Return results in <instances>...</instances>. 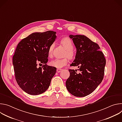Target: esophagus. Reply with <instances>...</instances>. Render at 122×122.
Here are the masks:
<instances>
[{
    "label": "esophagus",
    "instance_id": "1",
    "mask_svg": "<svg viewBox=\"0 0 122 122\" xmlns=\"http://www.w3.org/2000/svg\"><path fill=\"white\" fill-rule=\"evenodd\" d=\"M62 71V69H60V68H57V69H56V71H57V72H58V73Z\"/></svg>",
    "mask_w": 122,
    "mask_h": 122
}]
</instances>
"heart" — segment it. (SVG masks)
<instances>
[{"mask_svg":"<svg viewBox=\"0 0 122 122\" xmlns=\"http://www.w3.org/2000/svg\"><path fill=\"white\" fill-rule=\"evenodd\" d=\"M61 44L65 48L66 51L64 56H67L69 59H72L74 57V45L72 41L68 38H64L60 40ZM55 47V43H52L50 44L48 50V55L49 57L53 56V51ZM68 60L66 57L62 59H56L50 62V65L57 68H61L67 65Z\"/></svg>","mask_w":122,"mask_h":122,"instance_id":"b5f03b06","label":"heart"}]
</instances>
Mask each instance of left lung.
<instances>
[{
  "instance_id": "8db88e82",
  "label": "left lung",
  "mask_w": 122,
  "mask_h": 122,
  "mask_svg": "<svg viewBox=\"0 0 122 122\" xmlns=\"http://www.w3.org/2000/svg\"><path fill=\"white\" fill-rule=\"evenodd\" d=\"M76 48L75 59L71 66H77V70L68 69L70 76L66 82L68 91L77 97L92 93L103 80L106 59L99 45L84 36L70 35Z\"/></svg>"
}]
</instances>
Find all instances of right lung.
<instances>
[{"label":"right lung","mask_w":122,"mask_h":122,"mask_svg":"<svg viewBox=\"0 0 122 122\" xmlns=\"http://www.w3.org/2000/svg\"><path fill=\"white\" fill-rule=\"evenodd\" d=\"M56 32L33 33L17 45L12 63L16 81L26 93L38 95L45 92L56 68L48 66V50L56 38ZM43 65L42 67L38 66Z\"/></svg>","instance_id":"obj_1"}]
</instances>
